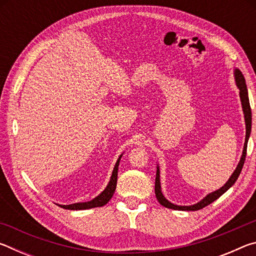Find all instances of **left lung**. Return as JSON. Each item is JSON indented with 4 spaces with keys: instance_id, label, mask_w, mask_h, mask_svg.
Here are the masks:
<instances>
[{
    "instance_id": "obj_1",
    "label": "left lung",
    "mask_w": 256,
    "mask_h": 256,
    "mask_svg": "<svg viewBox=\"0 0 256 256\" xmlns=\"http://www.w3.org/2000/svg\"><path fill=\"white\" fill-rule=\"evenodd\" d=\"M235 79H236V84L240 89V102H242V112H244V118H245V124H246V136H245V144H244V149H242V158L238 162L237 167L235 172H232V175L230 176V178L228 180V182L224 184L222 188L214 190L203 198L202 201H200L196 204L193 206H176L172 204L168 200L164 198L162 193V188H160V178H159V167H157V174H156V184H154V192H156V196H157V200L162 206L164 208H168V209H174V210H183V211H196L200 210L202 208H204L206 206H209L210 203L216 201V198H220L222 194L228 190L232 186L235 184V182L237 180L238 176H240V172L242 170V166H244L245 162V158H246V150H248V138L250 134V128H252V112H250V99H248V86H246V82H245V78L242 76V73L236 68L235 70Z\"/></svg>"
}]
</instances>
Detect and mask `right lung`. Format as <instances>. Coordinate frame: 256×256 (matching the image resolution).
I'll return each mask as SVG.
<instances>
[{
	"instance_id": "1",
	"label": "right lung",
	"mask_w": 256,
	"mask_h": 256,
	"mask_svg": "<svg viewBox=\"0 0 256 256\" xmlns=\"http://www.w3.org/2000/svg\"><path fill=\"white\" fill-rule=\"evenodd\" d=\"M122 158V154L120 156L118 162L115 164L114 170H112V174L110 177V183H108L107 188L102 190V194H99L97 198H94V200L88 201V202H80V203H73V204L68 206H60L63 209H68V210H86V209H92V208H97V206H105L106 203L110 200L112 194L115 192L116 188V183H118V164L120 160Z\"/></svg>"
}]
</instances>
